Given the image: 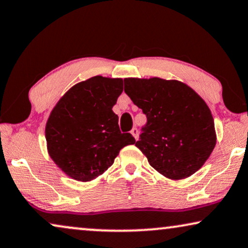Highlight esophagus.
I'll use <instances>...</instances> for the list:
<instances>
[{
	"instance_id": "obj_1",
	"label": "esophagus",
	"mask_w": 248,
	"mask_h": 248,
	"mask_svg": "<svg viewBox=\"0 0 248 248\" xmlns=\"http://www.w3.org/2000/svg\"><path fill=\"white\" fill-rule=\"evenodd\" d=\"M131 133H132V135H133V137H134L135 140H138V138H139V130H138V128H137V127L132 128Z\"/></svg>"
}]
</instances>
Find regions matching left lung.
Segmentation results:
<instances>
[{"label": "left lung", "instance_id": "left-lung-1", "mask_svg": "<svg viewBox=\"0 0 248 248\" xmlns=\"http://www.w3.org/2000/svg\"><path fill=\"white\" fill-rule=\"evenodd\" d=\"M124 91L147 116L135 145L149 164L170 179L198 171L217 141L205 101L185 83L159 78H127Z\"/></svg>", "mask_w": 248, "mask_h": 248}]
</instances>
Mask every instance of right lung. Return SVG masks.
Returning <instances> with one entry per match:
<instances>
[{
    "instance_id": "obj_1",
    "label": "right lung",
    "mask_w": 248,
    "mask_h": 248,
    "mask_svg": "<svg viewBox=\"0 0 248 248\" xmlns=\"http://www.w3.org/2000/svg\"><path fill=\"white\" fill-rule=\"evenodd\" d=\"M123 80L100 76L76 84L59 100L45 128L50 158L67 176L89 182L113 165L125 145L134 144L122 133L113 106Z\"/></svg>"
}]
</instances>
